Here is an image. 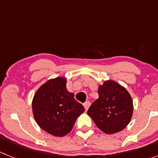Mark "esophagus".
<instances>
[{
    "label": "esophagus",
    "instance_id": "34e87169",
    "mask_svg": "<svg viewBox=\"0 0 158 158\" xmlns=\"http://www.w3.org/2000/svg\"><path fill=\"white\" fill-rule=\"evenodd\" d=\"M90 105H91V103H90V102H89V101L85 102L83 104L84 107H85V110H86V111L89 109V106H90Z\"/></svg>",
    "mask_w": 158,
    "mask_h": 158
}]
</instances>
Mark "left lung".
<instances>
[{"label":"left lung","mask_w":158,"mask_h":158,"mask_svg":"<svg viewBox=\"0 0 158 158\" xmlns=\"http://www.w3.org/2000/svg\"><path fill=\"white\" fill-rule=\"evenodd\" d=\"M98 98L87 111L98 128L106 134L124 129L131 118L133 102L124 87L114 81H106L98 87Z\"/></svg>","instance_id":"left-lung-1"}]
</instances>
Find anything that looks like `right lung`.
Masks as SVG:
<instances>
[{"label": "right lung", "mask_w": 158, "mask_h": 158, "mask_svg": "<svg viewBox=\"0 0 158 158\" xmlns=\"http://www.w3.org/2000/svg\"><path fill=\"white\" fill-rule=\"evenodd\" d=\"M66 79L57 77L41 85L32 103L35 121L50 135L63 137L69 133L77 118L85 111L76 101L74 94L68 92Z\"/></svg>", "instance_id": "obj_1"}]
</instances>
